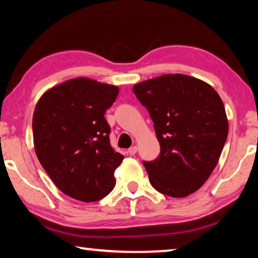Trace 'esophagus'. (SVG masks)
I'll list each match as a JSON object with an SVG mask.
<instances>
[{"mask_svg": "<svg viewBox=\"0 0 258 258\" xmlns=\"http://www.w3.org/2000/svg\"><path fill=\"white\" fill-rule=\"evenodd\" d=\"M138 152V147L137 146H133V147H131L130 149H128V154L131 155V156H133V155H135Z\"/></svg>", "mask_w": 258, "mask_h": 258, "instance_id": "34e87169", "label": "esophagus"}]
</instances>
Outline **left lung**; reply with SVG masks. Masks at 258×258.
Masks as SVG:
<instances>
[{"label":"left lung","instance_id":"1","mask_svg":"<svg viewBox=\"0 0 258 258\" xmlns=\"http://www.w3.org/2000/svg\"><path fill=\"white\" fill-rule=\"evenodd\" d=\"M147 108L160 145L155 160L143 161L151 185L174 198L202 186L217 165L229 123L220 95L198 78L167 74L133 86Z\"/></svg>","mask_w":258,"mask_h":258}]
</instances>
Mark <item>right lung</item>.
<instances>
[{
	"label": "right lung",
	"mask_w": 258,
	"mask_h": 258,
	"mask_svg": "<svg viewBox=\"0 0 258 258\" xmlns=\"http://www.w3.org/2000/svg\"><path fill=\"white\" fill-rule=\"evenodd\" d=\"M118 92L117 86L78 77L46 91L35 107V152L56 187L69 197L98 202L115 187L113 173L124 156L110 145L104 112Z\"/></svg>",
	"instance_id": "1"
}]
</instances>
